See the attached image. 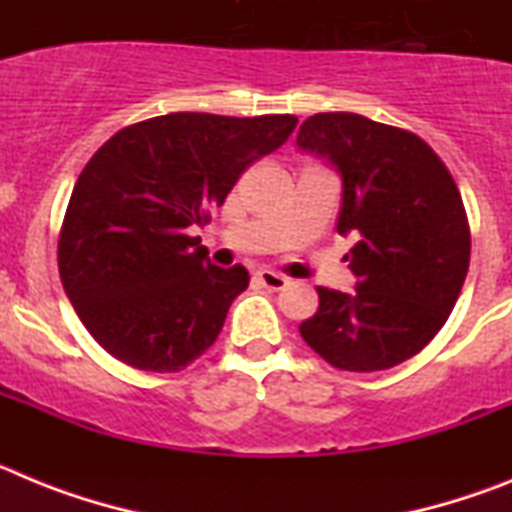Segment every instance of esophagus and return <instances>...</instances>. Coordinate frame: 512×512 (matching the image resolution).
<instances>
[{
    "instance_id": "obj_1",
    "label": "esophagus",
    "mask_w": 512,
    "mask_h": 512,
    "mask_svg": "<svg viewBox=\"0 0 512 512\" xmlns=\"http://www.w3.org/2000/svg\"><path fill=\"white\" fill-rule=\"evenodd\" d=\"M256 279H259L261 287L274 289V292H279V289H284L289 284V279L284 274H277V271L271 269H259L256 271Z\"/></svg>"
}]
</instances>
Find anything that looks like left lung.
I'll list each match as a JSON object with an SVG mask.
<instances>
[{
    "label": "left lung",
    "mask_w": 512,
    "mask_h": 512,
    "mask_svg": "<svg viewBox=\"0 0 512 512\" xmlns=\"http://www.w3.org/2000/svg\"><path fill=\"white\" fill-rule=\"evenodd\" d=\"M302 153L341 176L336 230L354 292L318 287L320 307L300 336L346 372H382L408 361L454 310L469 269V223L449 169L408 130L354 112H320L297 133Z\"/></svg>",
    "instance_id": "1"
}]
</instances>
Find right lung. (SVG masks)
<instances>
[{"label": "right lung", "instance_id": "right-lung-1", "mask_svg": "<svg viewBox=\"0 0 512 512\" xmlns=\"http://www.w3.org/2000/svg\"><path fill=\"white\" fill-rule=\"evenodd\" d=\"M295 115L171 112L122 128L71 192L58 271L104 351L143 372H179L223 330L248 271L210 264L205 225L238 176L292 135Z\"/></svg>", "mask_w": 512, "mask_h": 512}]
</instances>
